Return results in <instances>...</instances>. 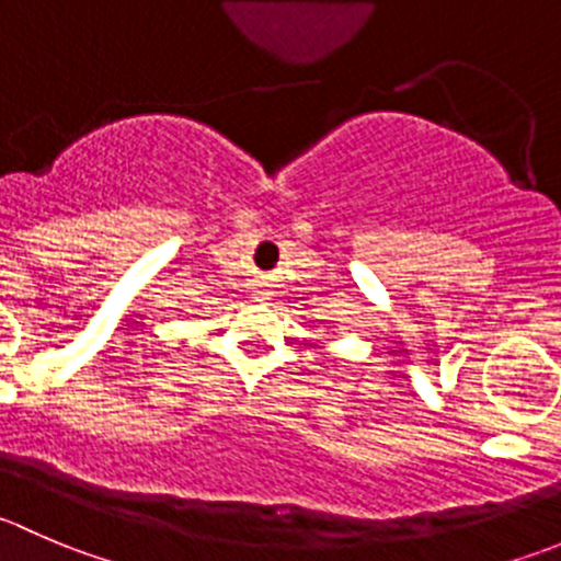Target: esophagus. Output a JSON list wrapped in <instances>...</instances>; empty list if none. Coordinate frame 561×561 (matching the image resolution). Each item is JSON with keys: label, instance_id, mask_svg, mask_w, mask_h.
I'll return each mask as SVG.
<instances>
[{"label": "esophagus", "instance_id": "34e87169", "mask_svg": "<svg viewBox=\"0 0 561 561\" xmlns=\"http://www.w3.org/2000/svg\"><path fill=\"white\" fill-rule=\"evenodd\" d=\"M254 298H257V301H265V293L257 290V293H254Z\"/></svg>", "mask_w": 561, "mask_h": 561}]
</instances>
